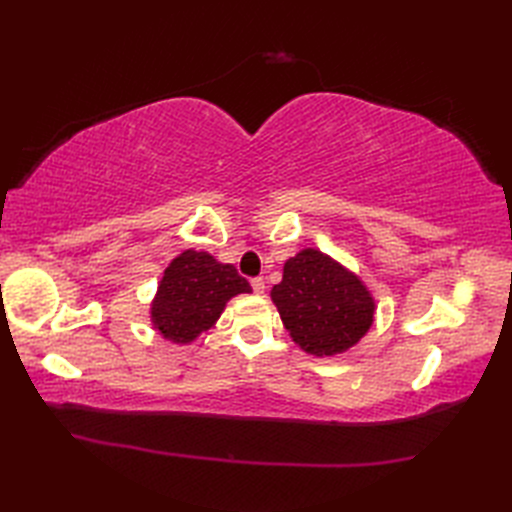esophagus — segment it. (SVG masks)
I'll return each mask as SVG.
<instances>
[{"label":"esophagus","instance_id":"obj_1","mask_svg":"<svg viewBox=\"0 0 512 512\" xmlns=\"http://www.w3.org/2000/svg\"><path fill=\"white\" fill-rule=\"evenodd\" d=\"M252 290L256 292V294H262L265 292V280H262V277H252Z\"/></svg>","mask_w":512,"mask_h":512}]
</instances>
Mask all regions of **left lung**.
I'll use <instances>...</instances> for the list:
<instances>
[{"instance_id":"8db88e82","label":"left lung","mask_w":512,"mask_h":512,"mask_svg":"<svg viewBox=\"0 0 512 512\" xmlns=\"http://www.w3.org/2000/svg\"><path fill=\"white\" fill-rule=\"evenodd\" d=\"M271 299L294 342L316 356L348 350L374 322V299L363 282L318 250L286 262Z\"/></svg>"}]
</instances>
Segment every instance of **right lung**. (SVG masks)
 <instances>
[{
    "label": "right lung",
    "instance_id": "right-lung-1",
    "mask_svg": "<svg viewBox=\"0 0 512 512\" xmlns=\"http://www.w3.org/2000/svg\"><path fill=\"white\" fill-rule=\"evenodd\" d=\"M241 292H252V286L235 267L222 265L207 252L185 250L164 271L151 320L170 342L188 344L220 318L230 297Z\"/></svg>",
    "mask_w": 512,
    "mask_h": 512
}]
</instances>
